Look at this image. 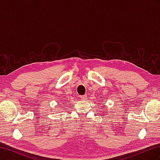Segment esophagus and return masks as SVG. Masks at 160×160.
I'll return each mask as SVG.
<instances>
[{"mask_svg": "<svg viewBox=\"0 0 160 160\" xmlns=\"http://www.w3.org/2000/svg\"><path fill=\"white\" fill-rule=\"evenodd\" d=\"M80 98H81V99H83V100H85V99H87V95H81V96H80Z\"/></svg>", "mask_w": 160, "mask_h": 160, "instance_id": "34e87169", "label": "esophagus"}]
</instances>
